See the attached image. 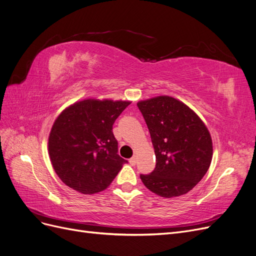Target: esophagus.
<instances>
[{"instance_id":"obj_1","label":"esophagus","mask_w":256,"mask_h":256,"mask_svg":"<svg viewBox=\"0 0 256 256\" xmlns=\"http://www.w3.org/2000/svg\"><path fill=\"white\" fill-rule=\"evenodd\" d=\"M129 162L131 164V165H136V158L134 156V158H131L130 160H129Z\"/></svg>"}]
</instances>
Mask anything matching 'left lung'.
<instances>
[{
	"mask_svg": "<svg viewBox=\"0 0 256 256\" xmlns=\"http://www.w3.org/2000/svg\"><path fill=\"white\" fill-rule=\"evenodd\" d=\"M150 132L156 165L142 184L162 198L184 196L208 171L213 147L210 132L182 102L160 96L138 103Z\"/></svg>",
	"mask_w": 256,
	"mask_h": 256,
	"instance_id": "1",
	"label": "left lung"
}]
</instances>
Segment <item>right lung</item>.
Listing matches in <instances>:
<instances>
[{
    "mask_svg": "<svg viewBox=\"0 0 256 256\" xmlns=\"http://www.w3.org/2000/svg\"><path fill=\"white\" fill-rule=\"evenodd\" d=\"M127 100L88 98L62 111L48 138L52 167L65 185L83 194L105 190L122 165L112 126Z\"/></svg>",
    "mask_w": 256,
    "mask_h": 256,
    "instance_id": "right-lung-1",
    "label": "right lung"
}]
</instances>
